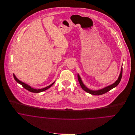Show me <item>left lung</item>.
I'll return each instance as SVG.
<instances>
[{
  "label": "left lung",
  "mask_w": 135,
  "mask_h": 135,
  "mask_svg": "<svg viewBox=\"0 0 135 135\" xmlns=\"http://www.w3.org/2000/svg\"><path fill=\"white\" fill-rule=\"evenodd\" d=\"M122 68H121V73L120 74V75L118 78V79L112 85H110V86H107L102 89H100V90H91L89 89H88V88H87L84 85V84L83 83L82 81H81V79L80 76L79 74H78V81H79V83L80 85V86L81 87V88L86 92L91 94V95H103L105 93H106L107 92L109 91L110 90H111L112 89L114 88V87H117L119 84L120 83V81L121 80V78H122Z\"/></svg>",
  "instance_id": "8db88e82"
}]
</instances>
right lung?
Here are the masks:
<instances>
[{"label": "right lung", "mask_w": 135, "mask_h": 135, "mask_svg": "<svg viewBox=\"0 0 135 135\" xmlns=\"http://www.w3.org/2000/svg\"><path fill=\"white\" fill-rule=\"evenodd\" d=\"M13 76H14V79L15 80V81H16L17 83H18V84H21V85L23 86V87L25 89H26V90H28V91H30V92H32V93H40V92H42V91H45V90L48 89V88H49L54 84V83H55V82H54V83H52V84H51L50 85H49V86H47V87H45V88H44L40 89H34V88H31L30 86H29V85H26V84H25V83H24L21 81L20 80H19L15 76V75H14V74H13Z\"/></svg>", "instance_id": "1"}]
</instances>
